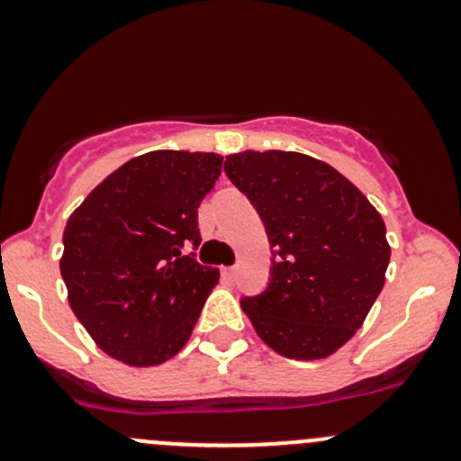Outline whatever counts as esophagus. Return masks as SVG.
Returning a JSON list of instances; mask_svg holds the SVG:
<instances>
[{"label": "esophagus", "mask_w": 461, "mask_h": 461, "mask_svg": "<svg viewBox=\"0 0 461 461\" xmlns=\"http://www.w3.org/2000/svg\"><path fill=\"white\" fill-rule=\"evenodd\" d=\"M236 272H239V267H236V265H231V267L222 269V276H225L227 281H231V278H236Z\"/></svg>", "instance_id": "34e87169"}]
</instances>
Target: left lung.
<instances>
[{
    "label": "left lung",
    "mask_w": 461,
    "mask_h": 461,
    "mask_svg": "<svg viewBox=\"0 0 461 461\" xmlns=\"http://www.w3.org/2000/svg\"><path fill=\"white\" fill-rule=\"evenodd\" d=\"M225 174L257 207L274 257L267 290L240 301L243 312L287 359L334 355L385 283L381 213L346 176L305 153H231Z\"/></svg>",
    "instance_id": "8db88e82"
}]
</instances>
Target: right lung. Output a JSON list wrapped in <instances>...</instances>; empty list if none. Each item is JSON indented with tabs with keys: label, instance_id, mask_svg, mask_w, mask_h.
<instances>
[{
	"label": "right lung",
	"instance_id": "obj_1",
	"mask_svg": "<svg viewBox=\"0 0 461 461\" xmlns=\"http://www.w3.org/2000/svg\"><path fill=\"white\" fill-rule=\"evenodd\" d=\"M222 156L149 151L106 176L64 227L59 272L95 346L133 368L160 366L192 337L218 269L185 257L201 245L198 207Z\"/></svg>",
	"mask_w": 461,
	"mask_h": 461
}]
</instances>
